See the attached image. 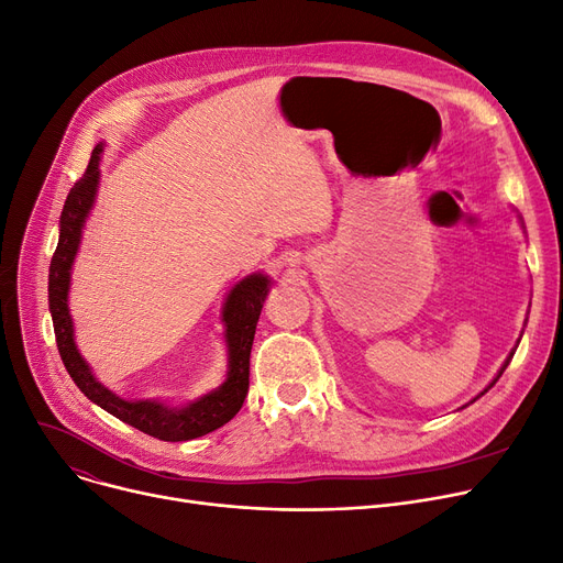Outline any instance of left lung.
I'll return each mask as SVG.
<instances>
[{
    "mask_svg": "<svg viewBox=\"0 0 563 563\" xmlns=\"http://www.w3.org/2000/svg\"><path fill=\"white\" fill-rule=\"evenodd\" d=\"M518 343H520V341H518ZM514 353H516V351H511V355H508V357H506V362H504V366H501V368H499V373H497V378H495V380H493V383H490V385H488V387H486V389H484V391H481V394H478V396H484V394H486V391H488V389H490V387H493V385H495V383H497V380H499V378H501V373H504V368H506V366H508V362H511V357H514ZM478 396H476V398H478Z\"/></svg>",
    "mask_w": 563,
    "mask_h": 563,
    "instance_id": "obj_1",
    "label": "left lung"
}]
</instances>
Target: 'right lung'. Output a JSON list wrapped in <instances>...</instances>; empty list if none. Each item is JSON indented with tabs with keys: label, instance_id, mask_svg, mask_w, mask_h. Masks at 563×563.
I'll return each mask as SVG.
<instances>
[{
	"label": "right lung",
	"instance_id": "add662e5",
	"mask_svg": "<svg viewBox=\"0 0 563 563\" xmlns=\"http://www.w3.org/2000/svg\"><path fill=\"white\" fill-rule=\"evenodd\" d=\"M100 153L102 144L93 148L82 178L70 187L59 220V243L49 263L47 298L59 355L79 391L102 410L114 415L117 419L165 442H185L201 438L206 433L218 431L220 426L231 421L245 404V396L250 389V353L258 316L267 290H271V279L265 275H250L240 284H235L229 292L222 311V320L227 328L224 336L229 347V371L227 380L216 391L201 396L195 404L185 408H169L165 404H159V400H123L107 387H102L93 378L89 364L77 353V345L73 339V320L68 313L70 267L79 247V238H82L85 220L89 216V210L93 208L100 176Z\"/></svg>",
	"mask_w": 563,
	"mask_h": 563
}]
</instances>
